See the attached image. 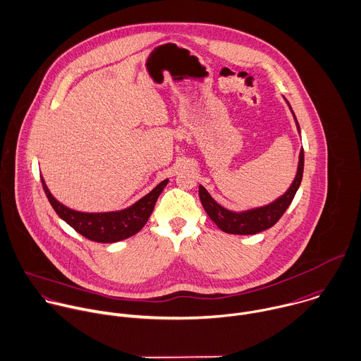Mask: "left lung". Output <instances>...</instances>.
Segmentation results:
<instances>
[{
  "label": "left lung",
  "mask_w": 361,
  "mask_h": 361,
  "mask_svg": "<svg viewBox=\"0 0 361 361\" xmlns=\"http://www.w3.org/2000/svg\"><path fill=\"white\" fill-rule=\"evenodd\" d=\"M286 99V98H284ZM287 102V99H286ZM293 118L295 121L297 130L300 133V124L297 121V118L287 102ZM301 134V133H300ZM302 172H304V149L301 148L300 157H298V166H297V173L294 180L291 182L290 188L276 200H273L269 204L260 206V207H253L249 210H242V212H234L223 207L220 203H217L212 195L206 190L204 186H199V197L200 202L209 214V217L216 223V226L227 233V234H235V235H253L257 233H262L270 227H273L280 217L284 214V212L288 209L291 204L302 179Z\"/></svg>",
  "instance_id": "1"
}]
</instances>
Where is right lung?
Listing matches in <instances>:
<instances>
[{"label": "right lung", "mask_w": 361, "mask_h": 361, "mask_svg": "<svg viewBox=\"0 0 361 361\" xmlns=\"http://www.w3.org/2000/svg\"><path fill=\"white\" fill-rule=\"evenodd\" d=\"M42 185L43 190L61 220H64L70 227H73L78 234L88 240L102 243H112L127 240L135 235L148 221L158 196L168 185V179L158 183L148 195L137 200L134 204L118 210V212H104V213H84L73 210L66 204L60 203L49 190L43 176Z\"/></svg>", "instance_id": "add662e5"}]
</instances>
